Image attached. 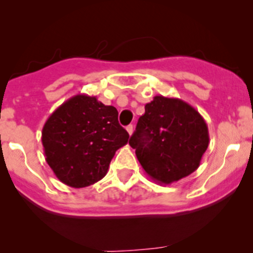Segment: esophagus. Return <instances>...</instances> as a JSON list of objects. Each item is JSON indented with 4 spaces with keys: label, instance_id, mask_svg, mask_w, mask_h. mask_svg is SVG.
I'll use <instances>...</instances> for the list:
<instances>
[{
    "label": "esophagus",
    "instance_id": "obj_1",
    "mask_svg": "<svg viewBox=\"0 0 253 253\" xmlns=\"http://www.w3.org/2000/svg\"><path fill=\"white\" fill-rule=\"evenodd\" d=\"M126 129L127 132H128L129 136H132V133H133V126H132V125H128V126L126 127Z\"/></svg>",
    "mask_w": 253,
    "mask_h": 253
}]
</instances>
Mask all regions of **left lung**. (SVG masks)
<instances>
[{"label": "left lung", "instance_id": "8db88e82", "mask_svg": "<svg viewBox=\"0 0 253 253\" xmlns=\"http://www.w3.org/2000/svg\"><path fill=\"white\" fill-rule=\"evenodd\" d=\"M208 144V126L200 112L181 99L163 95L145 104L129 139L145 174L162 185L196 171Z\"/></svg>", "mask_w": 253, "mask_h": 253}]
</instances>
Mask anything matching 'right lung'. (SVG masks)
<instances>
[{
  "label": "right lung",
  "instance_id": "right-lung-1",
  "mask_svg": "<svg viewBox=\"0 0 253 253\" xmlns=\"http://www.w3.org/2000/svg\"><path fill=\"white\" fill-rule=\"evenodd\" d=\"M116 108L77 94L48 116L42 132L45 159L65 185L82 188L106 175L119 148L128 143Z\"/></svg>",
  "mask_w": 253,
  "mask_h": 253
}]
</instances>
